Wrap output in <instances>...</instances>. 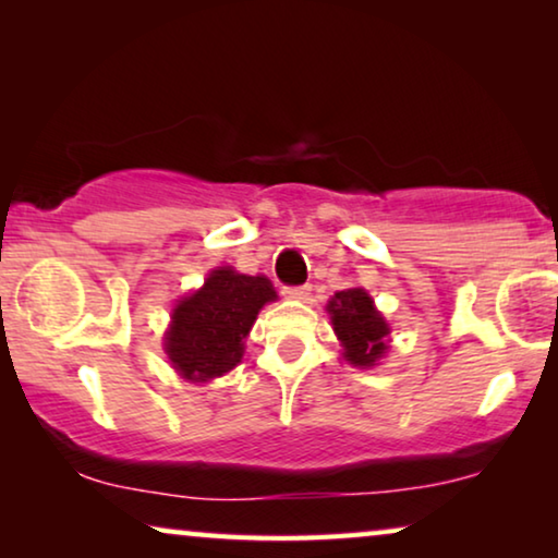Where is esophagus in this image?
<instances>
[{"label": "esophagus", "mask_w": 558, "mask_h": 558, "mask_svg": "<svg viewBox=\"0 0 558 558\" xmlns=\"http://www.w3.org/2000/svg\"><path fill=\"white\" fill-rule=\"evenodd\" d=\"M282 293H286V298H293V301H305L311 295V286H290L282 288Z\"/></svg>", "instance_id": "34e87169"}]
</instances>
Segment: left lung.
I'll use <instances>...</instances> for the list:
<instances>
[{"mask_svg": "<svg viewBox=\"0 0 558 558\" xmlns=\"http://www.w3.org/2000/svg\"><path fill=\"white\" fill-rule=\"evenodd\" d=\"M333 331L343 343V359L356 366H374L387 351V320L374 308L366 290H339L328 301Z\"/></svg>", "mask_w": 558, "mask_h": 558, "instance_id": "left-lung-1", "label": "left lung"}]
</instances>
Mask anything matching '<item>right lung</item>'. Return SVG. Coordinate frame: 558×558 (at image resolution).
Segmentation results:
<instances>
[{"instance_id": "right-lung-1", "label": "right lung", "mask_w": 558, "mask_h": 558, "mask_svg": "<svg viewBox=\"0 0 558 558\" xmlns=\"http://www.w3.org/2000/svg\"><path fill=\"white\" fill-rule=\"evenodd\" d=\"M276 290L263 276H240L219 268L197 293L179 301L167 333V354L184 379L207 381L240 364L242 341L257 311L276 301Z\"/></svg>"}]
</instances>
